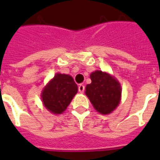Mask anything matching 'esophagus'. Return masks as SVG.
<instances>
[{
  "instance_id": "obj_1",
  "label": "esophagus",
  "mask_w": 160,
  "mask_h": 160,
  "mask_svg": "<svg viewBox=\"0 0 160 160\" xmlns=\"http://www.w3.org/2000/svg\"><path fill=\"white\" fill-rule=\"evenodd\" d=\"M78 89H79L80 92H84V91H85V86H84L83 84H80L79 87H78Z\"/></svg>"
}]
</instances>
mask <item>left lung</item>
Listing matches in <instances>:
<instances>
[{
	"mask_svg": "<svg viewBox=\"0 0 160 160\" xmlns=\"http://www.w3.org/2000/svg\"><path fill=\"white\" fill-rule=\"evenodd\" d=\"M90 77L92 83L86 87L87 96L99 113H111L120 102V84L115 78L102 71H95Z\"/></svg>",
	"mask_w": 160,
	"mask_h": 160,
	"instance_id": "left-lung-1",
	"label": "left lung"
}]
</instances>
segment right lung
Instances as JSON below:
<instances>
[{
  "instance_id": "add662e5",
  "label": "right lung",
  "mask_w": 160,
  "mask_h": 160,
  "mask_svg": "<svg viewBox=\"0 0 160 160\" xmlns=\"http://www.w3.org/2000/svg\"><path fill=\"white\" fill-rule=\"evenodd\" d=\"M77 92L78 87L72 77L56 73L42 91V103L50 112L61 114L68 106Z\"/></svg>"
}]
</instances>
